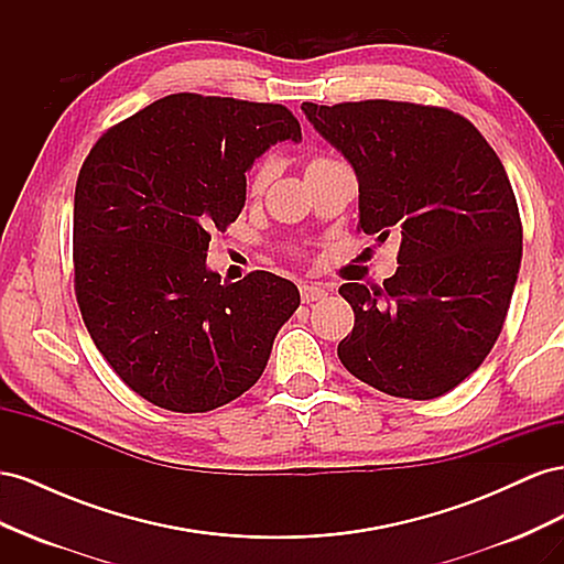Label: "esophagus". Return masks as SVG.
Masks as SVG:
<instances>
[{"mask_svg":"<svg viewBox=\"0 0 564 564\" xmlns=\"http://www.w3.org/2000/svg\"><path fill=\"white\" fill-rule=\"evenodd\" d=\"M327 294H329V289L322 286V284H301V299H303V303H315V301L324 299Z\"/></svg>","mask_w":564,"mask_h":564,"instance_id":"1","label":"esophagus"}]
</instances>
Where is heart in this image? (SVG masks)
<instances>
[{
	"label": "heart",
	"instance_id": "heart-1",
	"mask_svg": "<svg viewBox=\"0 0 564 564\" xmlns=\"http://www.w3.org/2000/svg\"><path fill=\"white\" fill-rule=\"evenodd\" d=\"M315 162H322V160H315ZM270 176H272V160H265V162H261L259 166H256V172L251 176V191L253 193L263 191V185L270 181Z\"/></svg>",
	"mask_w": 564,
	"mask_h": 564
}]
</instances>
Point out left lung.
<instances>
[{"label": "left lung", "mask_w": 564, "mask_h": 564, "mask_svg": "<svg viewBox=\"0 0 564 564\" xmlns=\"http://www.w3.org/2000/svg\"><path fill=\"white\" fill-rule=\"evenodd\" d=\"M301 110L348 160L360 228L402 235L383 289H338L355 313L344 367L395 398L445 395L499 338L522 259V224L497 152L466 117L398 100Z\"/></svg>", "instance_id": "8db88e82"}]
</instances>
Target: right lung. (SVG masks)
<instances>
[{
    "instance_id": "add662e5",
    "label": "right lung",
    "mask_w": 564,
    "mask_h": 564,
    "mask_svg": "<svg viewBox=\"0 0 564 564\" xmlns=\"http://www.w3.org/2000/svg\"><path fill=\"white\" fill-rule=\"evenodd\" d=\"M301 143L284 106L174 94L112 127L75 187V292L96 348L133 392L172 412L240 398L268 365L301 294L256 270L220 284L212 232L247 199V172Z\"/></svg>"
}]
</instances>
